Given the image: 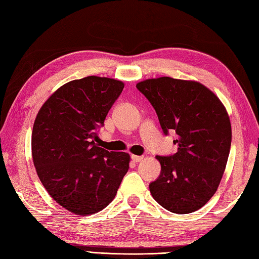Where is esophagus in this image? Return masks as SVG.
<instances>
[{
    "label": "esophagus",
    "instance_id": "obj_1",
    "mask_svg": "<svg viewBox=\"0 0 259 259\" xmlns=\"http://www.w3.org/2000/svg\"><path fill=\"white\" fill-rule=\"evenodd\" d=\"M131 159L133 162L137 163V162H141L142 160H143V156H142V155H132Z\"/></svg>",
    "mask_w": 259,
    "mask_h": 259
}]
</instances>
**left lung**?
Returning <instances> with one entry per match:
<instances>
[{
    "label": "left lung",
    "mask_w": 259,
    "mask_h": 259,
    "mask_svg": "<svg viewBox=\"0 0 259 259\" xmlns=\"http://www.w3.org/2000/svg\"><path fill=\"white\" fill-rule=\"evenodd\" d=\"M155 109L163 134L176 132L178 152L157 155L161 173L150 183L152 197L174 213L207 203L223 178L231 145V126L219 98L196 81L170 77L136 85Z\"/></svg>",
    "instance_id": "obj_1"
}]
</instances>
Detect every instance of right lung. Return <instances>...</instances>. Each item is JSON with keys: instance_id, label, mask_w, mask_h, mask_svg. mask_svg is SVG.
Returning a JSON list of instances; mask_svg holds the SVG:
<instances>
[{"instance_id": "right-lung-1", "label": "right lung", "mask_w": 259, "mask_h": 259, "mask_svg": "<svg viewBox=\"0 0 259 259\" xmlns=\"http://www.w3.org/2000/svg\"><path fill=\"white\" fill-rule=\"evenodd\" d=\"M123 88L110 78L77 79L51 95L36 115L31 141L36 173L52 199L76 214L103 210L128 171L127 153L96 143Z\"/></svg>"}]
</instances>
